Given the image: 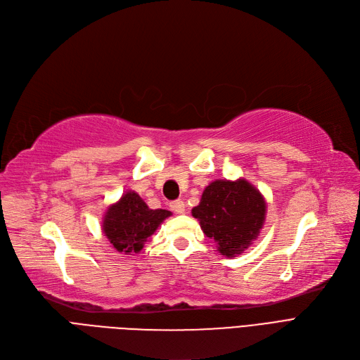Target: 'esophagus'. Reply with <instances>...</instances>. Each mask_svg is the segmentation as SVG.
I'll return each instance as SVG.
<instances>
[{"instance_id": "34e87169", "label": "esophagus", "mask_w": 360, "mask_h": 360, "mask_svg": "<svg viewBox=\"0 0 360 360\" xmlns=\"http://www.w3.org/2000/svg\"><path fill=\"white\" fill-rule=\"evenodd\" d=\"M170 209H172L175 213H184L185 212V202L182 200H175L170 202Z\"/></svg>"}]
</instances>
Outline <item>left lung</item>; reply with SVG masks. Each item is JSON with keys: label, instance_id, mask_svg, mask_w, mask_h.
Here are the masks:
<instances>
[{"label": "left lung", "instance_id": "obj_1", "mask_svg": "<svg viewBox=\"0 0 360 360\" xmlns=\"http://www.w3.org/2000/svg\"><path fill=\"white\" fill-rule=\"evenodd\" d=\"M266 212V200L247 179H217L205 186L191 213L204 235L214 239L217 251L232 258L258 238Z\"/></svg>", "mask_w": 360, "mask_h": 360}]
</instances>
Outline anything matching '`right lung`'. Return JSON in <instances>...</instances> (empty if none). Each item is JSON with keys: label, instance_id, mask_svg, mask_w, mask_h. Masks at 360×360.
<instances>
[{"label": "right lung", "instance_id": "obj_1", "mask_svg": "<svg viewBox=\"0 0 360 360\" xmlns=\"http://www.w3.org/2000/svg\"><path fill=\"white\" fill-rule=\"evenodd\" d=\"M172 213L151 210L143 198L134 193H125L118 202L109 205L103 216L102 231L118 252L139 254L159 224Z\"/></svg>", "mask_w": 360, "mask_h": 360}]
</instances>
